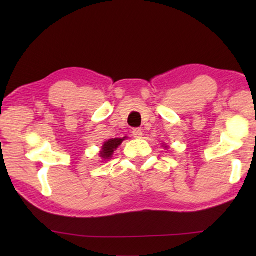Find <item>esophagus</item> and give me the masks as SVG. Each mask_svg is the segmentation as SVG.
<instances>
[{"label":"esophagus","mask_w":256,"mask_h":256,"mask_svg":"<svg viewBox=\"0 0 256 256\" xmlns=\"http://www.w3.org/2000/svg\"><path fill=\"white\" fill-rule=\"evenodd\" d=\"M132 134L136 138H142V136H144V132L141 131V128H133Z\"/></svg>","instance_id":"1"}]
</instances>
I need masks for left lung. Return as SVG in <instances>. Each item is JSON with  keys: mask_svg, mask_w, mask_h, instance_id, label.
I'll return each instance as SVG.
<instances>
[{"mask_svg": "<svg viewBox=\"0 0 256 256\" xmlns=\"http://www.w3.org/2000/svg\"><path fill=\"white\" fill-rule=\"evenodd\" d=\"M164 148H166V146H164Z\"/></svg>", "mask_w": 256, "mask_h": 256, "instance_id": "1", "label": "left lung"}]
</instances>
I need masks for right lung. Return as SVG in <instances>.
Instances as JSON below:
<instances>
[{
	"instance_id": "right-lung-1",
	"label": "right lung",
	"mask_w": 256,
	"mask_h": 256,
	"mask_svg": "<svg viewBox=\"0 0 256 256\" xmlns=\"http://www.w3.org/2000/svg\"><path fill=\"white\" fill-rule=\"evenodd\" d=\"M126 138V136L123 138H110V140L106 141L105 144H104L102 148V151L100 154H99V156L104 159V160H108L110 159L112 157V154H114V151L118 148V146L122 144V142Z\"/></svg>"
}]
</instances>
